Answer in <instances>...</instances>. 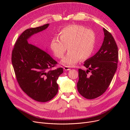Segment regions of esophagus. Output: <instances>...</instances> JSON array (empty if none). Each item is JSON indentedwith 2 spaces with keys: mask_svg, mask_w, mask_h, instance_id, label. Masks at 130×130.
Masks as SVG:
<instances>
[{
  "mask_svg": "<svg viewBox=\"0 0 130 130\" xmlns=\"http://www.w3.org/2000/svg\"><path fill=\"white\" fill-rule=\"evenodd\" d=\"M63 69H64V70H70V67H68V66H65V67H64Z\"/></svg>",
  "mask_w": 130,
  "mask_h": 130,
  "instance_id": "esophagus-1",
  "label": "esophagus"
}]
</instances>
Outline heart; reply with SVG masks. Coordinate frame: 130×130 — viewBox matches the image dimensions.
Returning <instances> with one entry per match:
<instances>
[{"label":"heart","mask_w":130,"mask_h":130,"mask_svg":"<svg viewBox=\"0 0 130 130\" xmlns=\"http://www.w3.org/2000/svg\"><path fill=\"white\" fill-rule=\"evenodd\" d=\"M58 38L55 36L50 43V48L54 56L61 58L67 50H69L62 59L61 63L73 66L81 59L86 60L93 54L96 44V35L94 31L84 26L72 24L64 27L58 32Z\"/></svg>","instance_id":"b5f03b06"}]
</instances>
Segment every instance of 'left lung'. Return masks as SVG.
<instances>
[{
    "mask_svg": "<svg viewBox=\"0 0 130 130\" xmlns=\"http://www.w3.org/2000/svg\"><path fill=\"white\" fill-rule=\"evenodd\" d=\"M104 40L100 49L93 56L85 61L86 71L78 69V92L84 98L93 99L105 93L111 84L117 69L118 50L109 32L103 28ZM91 73L90 76L88 75Z\"/></svg>",
    "mask_w": 130,
    "mask_h": 130,
    "instance_id": "1",
    "label": "left lung"
}]
</instances>
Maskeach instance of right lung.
<instances>
[{
	"label": "right lung",
	"mask_w": 130,
	"mask_h": 130,
	"mask_svg": "<svg viewBox=\"0 0 130 130\" xmlns=\"http://www.w3.org/2000/svg\"><path fill=\"white\" fill-rule=\"evenodd\" d=\"M49 25L25 30L12 52V63L19 86L27 95L39 102L48 101L56 95L57 80L63 72L62 68L52 69L57 62L45 51L27 42L32 35L46 29Z\"/></svg>",
	"instance_id": "1"
}]
</instances>
